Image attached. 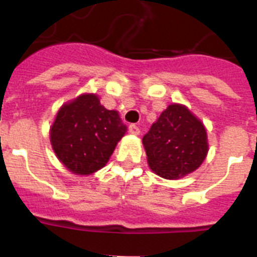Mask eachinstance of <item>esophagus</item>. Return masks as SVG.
Returning <instances> with one entry per match:
<instances>
[{"label":"esophagus","instance_id":"esophagus-1","mask_svg":"<svg viewBox=\"0 0 257 257\" xmlns=\"http://www.w3.org/2000/svg\"><path fill=\"white\" fill-rule=\"evenodd\" d=\"M129 133L138 136V134H140V128H138L136 124H131V125H129Z\"/></svg>","mask_w":257,"mask_h":257}]
</instances>
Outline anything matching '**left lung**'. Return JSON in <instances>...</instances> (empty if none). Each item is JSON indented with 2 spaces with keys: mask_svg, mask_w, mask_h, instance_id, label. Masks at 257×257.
<instances>
[{
  "mask_svg": "<svg viewBox=\"0 0 257 257\" xmlns=\"http://www.w3.org/2000/svg\"><path fill=\"white\" fill-rule=\"evenodd\" d=\"M142 143L150 169L165 179L193 173L209 152L205 125L180 103H172L161 112Z\"/></svg>",
  "mask_w": 257,
  "mask_h": 257,
  "instance_id": "left-lung-1",
  "label": "left lung"
}]
</instances>
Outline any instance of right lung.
<instances>
[{
    "label": "right lung",
    "instance_id": "1",
    "mask_svg": "<svg viewBox=\"0 0 257 257\" xmlns=\"http://www.w3.org/2000/svg\"><path fill=\"white\" fill-rule=\"evenodd\" d=\"M125 132L119 112L103 107L97 94L83 93L60 107L50 141L69 172L89 175L107 164Z\"/></svg>",
    "mask_w": 257,
    "mask_h": 257
}]
</instances>
